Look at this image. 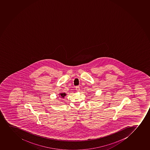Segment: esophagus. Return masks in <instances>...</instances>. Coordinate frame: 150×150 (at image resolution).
Listing matches in <instances>:
<instances>
[{
	"instance_id": "34e87169",
	"label": "esophagus",
	"mask_w": 150,
	"mask_h": 150,
	"mask_svg": "<svg viewBox=\"0 0 150 150\" xmlns=\"http://www.w3.org/2000/svg\"><path fill=\"white\" fill-rule=\"evenodd\" d=\"M76 90L77 92H79V91H80V87L79 86H76Z\"/></svg>"
}]
</instances>
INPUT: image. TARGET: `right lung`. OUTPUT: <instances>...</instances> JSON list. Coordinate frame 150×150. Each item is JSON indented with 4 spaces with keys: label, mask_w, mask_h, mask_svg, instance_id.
I'll return each instance as SVG.
<instances>
[{
    "label": "right lung",
    "mask_w": 150,
    "mask_h": 150,
    "mask_svg": "<svg viewBox=\"0 0 150 150\" xmlns=\"http://www.w3.org/2000/svg\"><path fill=\"white\" fill-rule=\"evenodd\" d=\"M59 95L60 97H61V98H64L65 97V96L66 95V94L65 93H59Z\"/></svg>",
    "instance_id": "right-lung-1"
}]
</instances>
